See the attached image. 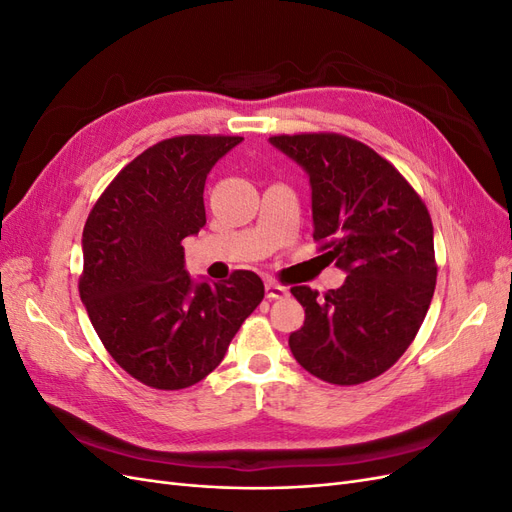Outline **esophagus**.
<instances>
[{
    "mask_svg": "<svg viewBox=\"0 0 512 512\" xmlns=\"http://www.w3.org/2000/svg\"><path fill=\"white\" fill-rule=\"evenodd\" d=\"M265 292H267V299H282L288 294V288L282 286V284H277L275 280H267L265 282Z\"/></svg>",
    "mask_w": 512,
    "mask_h": 512,
    "instance_id": "1",
    "label": "esophagus"
}]
</instances>
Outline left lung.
Listing matches in <instances>:
<instances>
[{"label":"left lung","instance_id":"1","mask_svg":"<svg viewBox=\"0 0 512 512\" xmlns=\"http://www.w3.org/2000/svg\"><path fill=\"white\" fill-rule=\"evenodd\" d=\"M271 143L307 170L314 241L348 273L322 297L309 286L290 288L305 307L290 350L329 384L374 380L414 342L436 290L431 215L389 160L346 134H277Z\"/></svg>","mask_w":512,"mask_h":512}]
</instances>
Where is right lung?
<instances>
[{"label": "right lung", "instance_id": "1", "mask_svg": "<svg viewBox=\"0 0 512 512\" xmlns=\"http://www.w3.org/2000/svg\"><path fill=\"white\" fill-rule=\"evenodd\" d=\"M243 141L224 134L164 138L123 166L83 228L81 301L115 363L151 389L179 391L218 367L265 297L254 271L192 284L181 241L205 226V181Z\"/></svg>", "mask_w": 512, "mask_h": 512}]
</instances>
